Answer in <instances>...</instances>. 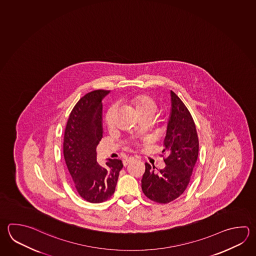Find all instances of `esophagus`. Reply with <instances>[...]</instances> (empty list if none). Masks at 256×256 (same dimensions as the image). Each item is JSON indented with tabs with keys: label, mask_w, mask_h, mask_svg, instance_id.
Instances as JSON below:
<instances>
[{
	"label": "esophagus",
	"mask_w": 256,
	"mask_h": 256,
	"mask_svg": "<svg viewBox=\"0 0 256 256\" xmlns=\"http://www.w3.org/2000/svg\"><path fill=\"white\" fill-rule=\"evenodd\" d=\"M132 160H134V157H130V158L126 159V160H124V166H128V164H129L130 162H132Z\"/></svg>",
	"instance_id": "1"
}]
</instances>
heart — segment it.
Wrapping results in <instances>:
<instances>
[{"label": "heart", "mask_w": 256, "mask_h": 256, "mask_svg": "<svg viewBox=\"0 0 256 256\" xmlns=\"http://www.w3.org/2000/svg\"><path fill=\"white\" fill-rule=\"evenodd\" d=\"M130 106L134 108L136 114L138 117L144 116H149L154 117L156 110L157 104L156 100L152 99L148 96H136L132 97L130 100ZM114 114V107H112L108 110L106 114V122L107 126L112 124V119Z\"/></svg>", "instance_id": "b5f03b06"}]
</instances>
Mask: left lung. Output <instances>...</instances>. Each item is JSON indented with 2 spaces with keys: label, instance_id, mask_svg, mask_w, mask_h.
I'll return each instance as SVG.
<instances>
[{
  "label": "left lung",
  "instance_id": "left-lung-1",
  "mask_svg": "<svg viewBox=\"0 0 256 256\" xmlns=\"http://www.w3.org/2000/svg\"><path fill=\"white\" fill-rule=\"evenodd\" d=\"M168 157L166 166L154 172L146 164L142 189L149 199L159 204H168L184 194L190 182L198 154L199 140L196 124L190 112L176 94L170 90V112L164 142Z\"/></svg>",
  "mask_w": 256,
  "mask_h": 256
}]
</instances>
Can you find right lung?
<instances>
[{
	"mask_svg": "<svg viewBox=\"0 0 256 256\" xmlns=\"http://www.w3.org/2000/svg\"><path fill=\"white\" fill-rule=\"evenodd\" d=\"M110 90H96L80 98L67 122L64 156L74 187L84 200L98 204L108 200L116 190L122 160L97 162L96 148L102 134V99Z\"/></svg>",
	"mask_w": 256,
	"mask_h": 256,
	"instance_id": "1",
	"label": "right lung"
}]
</instances>
